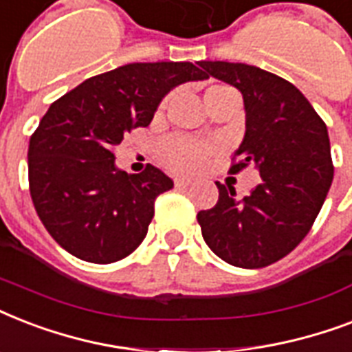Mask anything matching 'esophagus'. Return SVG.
Returning <instances> with one entry per match:
<instances>
[{
    "mask_svg": "<svg viewBox=\"0 0 352 352\" xmlns=\"http://www.w3.org/2000/svg\"><path fill=\"white\" fill-rule=\"evenodd\" d=\"M192 184V179H186V177H177L175 179V186L179 188H186Z\"/></svg>",
    "mask_w": 352,
    "mask_h": 352,
    "instance_id": "1",
    "label": "esophagus"
}]
</instances>
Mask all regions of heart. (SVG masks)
Wrapping results in <instances>:
<instances>
[{
	"mask_svg": "<svg viewBox=\"0 0 352 352\" xmlns=\"http://www.w3.org/2000/svg\"><path fill=\"white\" fill-rule=\"evenodd\" d=\"M223 91H232L228 87H210L206 95H215V93H223ZM214 153V149L206 146V144L195 142L190 138L182 137H170L162 140L157 146V159L160 164L170 168L179 173H197L206 166L208 157Z\"/></svg>",
	"mask_w": 352,
	"mask_h": 352,
	"instance_id": "b5f03b06",
	"label": "heart"
}]
</instances>
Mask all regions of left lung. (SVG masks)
<instances>
[{
  "instance_id": "1",
  "label": "left lung",
  "mask_w": 352,
  "mask_h": 352,
  "mask_svg": "<svg viewBox=\"0 0 352 352\" xmlns=\"http://www.w3.org/2000/svg\"><path fill=\"white\" fill-rule=\"evenodd\" d=\"M206 76L234 85L245 102V137L230 171L254 164L261 182L243 199L215 182L219 201L197 214L215 256L241 268L279 261L300 245L333 182L327 126L296 85L254 65L199 62Z\"/></svg>"
}]
</instances>
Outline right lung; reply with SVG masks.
I'll return each mask as SVG.
<instances>
[{
	"mask_svg": "<svg viewBox=\"0 0 352 352\" xmlns=\"http://www.w3.org/2000/svg\"><path fill=\"white\" fill-rule=\"evenodd\" d=\"M206 78L190 62L127 63L87 78L49 107L30 137L29 186L58 245L106 265L142 243L155 199L173 181L151 164L129 175L113 151L127 131L149 126L171 89Z\"/></svg>",
	"mask_w": 352,
	"mask_h": 352,
	"instance_id": "1",
	"label": "right lung"
}]
</instances>
